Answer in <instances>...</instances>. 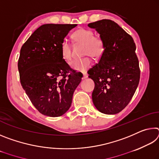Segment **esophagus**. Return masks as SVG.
Instances as JSON below:
<instances>
[{
	"label": "esophagus",
	"mask_w": 159,
	"mask_h": 159,
	"mask_svg": "<svg viewBox=\"0 0 159 159\" xmlns=\"http://www.w3.org/2000/svg\"><path fill=\"white\" fill-rule=\"evenodd\" d=\"M88 75L87 73H85V72H84V73H83V79H86V78H88Z\"/></svg>",
	"instance_id": "34e87169"
}]
</instances>
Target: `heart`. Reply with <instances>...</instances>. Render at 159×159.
Segmentation results:
<instances>
[{"label":"heart","mask_w":159,"mask_h":159,"mask_svg":"<svg viewBox=\"0 0 159 159\" xmlns=\"http://www.w3.org/2000/svg\"><path fill=\"white\" fill-rule=\"evenodd\" d=\"M72 37L77 44H83V55H88L80 60H75L70 62L72 69L78 71L85 72L93 64V57L95 59L100 58L105 50V42L100 35H94L91 29L80 28L74 32ZM61 53L62 57L66 61L72 58L71 46L66 41H63L61 43Z\"/></svg>","instance_id":"obj_1"}]
</instances>
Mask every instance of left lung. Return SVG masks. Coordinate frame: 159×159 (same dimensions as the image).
Returning <instances> with one entry per match:
<instances>
[{"label":"left lung","mask_w":159,"mask_h":159,"mask_svg":"<svg viewBox=\"0 0 159 159\" xmlns=\"http://www.w3.org/2000/svg\"><path fill=\"white\" fill-rule=\"evenodd\" d=\"M105 42L98 64L88 71L95 82L92 99L105 114H116L128 105L138 88L140 70L133 38L115 21L102 20L88 24Z\"/></svg>","instance_id":"obj_1"}]
</instances>
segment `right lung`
Here are the masks:
<instances>
[{
    "label": "right lung",
    "instance_id": "obj_1",
    "mask_svg": "<svg viewBox=\"0 0 159 159\" xmlns=\"http://www.w3.org/2000/svg\"><path fill=\"white\" fill-rule=\"evenodd\" d=\"M77 25L46 24L38 28L20 50L18 70L21 85L33 105L50 117L63 115L71 107L81 81L61 56V43Z\"/></svg>",
    "mask_w": 159,
    "mask_h": 159
}]
</instances>
